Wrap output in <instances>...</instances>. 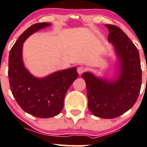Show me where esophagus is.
<instances>
[{"label":"esophagus","mask_w":147,"mask_h":147,"mask_svg":"<svg viewBox=\"0 0 147 147\" xmlns=\"http://www.w3.org/2000/svg\"><path fill=\"white\" fill-rule=\"evenodd\" d=\"M77 71H78V74H82L86 71V68H84V66H79L77 69Z\"/></svg>","instance_id":"obj_1"}]
</instances>
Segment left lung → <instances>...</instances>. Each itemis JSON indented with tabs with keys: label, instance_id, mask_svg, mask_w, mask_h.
<instances>
[{
	"label": "left lung",
	"instance_id": "obj_1",
	"mask_svg": "<svg viewBox=\"0 0 147 147\" xmlns=\"http://www.w3.org/2000/svg\"><path fill=\"white\" fill-rule=\"evenodd\" d=\"M108 39L118 56L120 69L114 81H104L92 74L81 75L86 84L88 107L96 117L114 119L130 109L136 103L142 86L139 53L126 33L117 26L107 24Z\"/></svg>",
	"mask_w": 147,
	"mask_h": 147
}]
</instances>
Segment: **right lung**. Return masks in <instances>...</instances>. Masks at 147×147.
Wrapping results in <instances>:
<instances>
[{"label":"right lung","mask_w":147,"mask_h":147,"mask_svg":"<svg viewBox=\"0 0 147 147\" xmlns=\"http://www.w3.org/2000/svg\"><path fill=\"white\" fill-rule=\"evenodd\" d=\"M50 25L39 23L26 29L11 49L8 59V74L13 96L24 111L38 118H50L61 111L66 92L78 76L76 68L74 67L38 78L24 67V42L32 33Z\"/></svg>","instance_id":"1"}]
</instances>
